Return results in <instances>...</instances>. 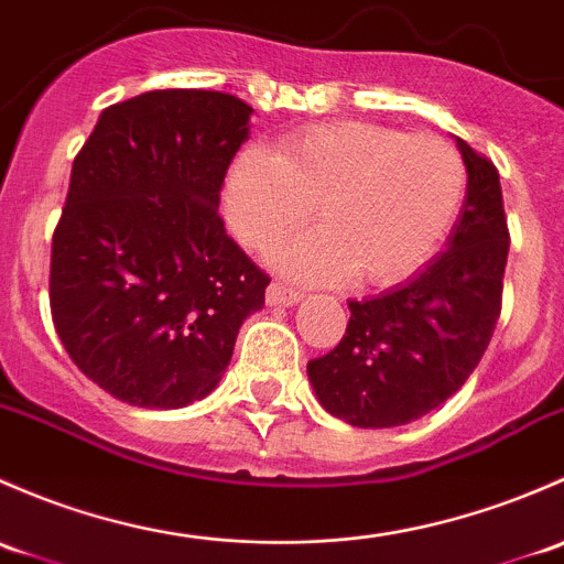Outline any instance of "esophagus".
<instances>
[{
  "instance_id": "1",
  "label": "esophagus",
  "mask_w": 564,
  "mask_h": 564,
  "mask_svg": "<svg viewBox=\"0 0 564 564\" xmlns=\"http://www.w3.org/2000/svg\"><path fill=\"white\" fill-rule=\"evenodd\" d=\"M301 299H304V295L284 282H271L269 290H265V301H269L271 306H293L299 304Z\"/></svg>"
}]
</instances>
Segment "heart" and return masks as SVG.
I'll return each mask as SVG.
<instances>
[{
  "label": "heart",
  "mask_w": 564,
  "mask_h": 564,
  "mask_svg": "<svg viewBox=\"0 0 564 564\" xmlns=\"http://www.w3.org/2000/svg\"><path fill=\"white\" fill-rule=\"evenodd\" d=\"M464 162L437 135L369 121H328L247 149L225 182V217L247 247L265 252L310 219L317 234L276 252L306 282L347 274L386 288L415 274L454 225Z\"/></svg>",
  "instance_id": "heart-1"
}]
</instances>
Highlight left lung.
I'll list each match as a JSON object with an SVG mask.
<instances>
[{
	"instance_id": "left-lung-1",
	"label": "left lung",
	"mask_w": 564,
	"mask_h": 564,
	"mask_svg": "<svg viewBox=\"0 0 564 564\" xmlns=\"http://www.w3.org/2000/svg\"><path fill=\"white\" fill-rule=\"evenodd\" d=\"M456 147L467 193L443 252L404 284L350 301L339 345L306 364L317 402L350 426H404L440 408L495 334L510 247L502 187L495 162Z\"/></svg>"
}]
</instances>
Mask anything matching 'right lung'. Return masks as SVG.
<instances>
[{"instance_id":"right-lung-1","label":"right lung","mask_w":564,"mask_h":564,"mask_svg":"<svg viewBox=\"0 0 564 564\" xmlns=\"http://www.w3.org/2000/svg\"><path fill=\"white\" fill-rule=\"evenodd\" d=\"M252 108L160 89L106 108L73 162L51 247V315L73 364L149 410L208 397L269 276L225 234L219 189Z\"/></svg>"}]
</instances>
